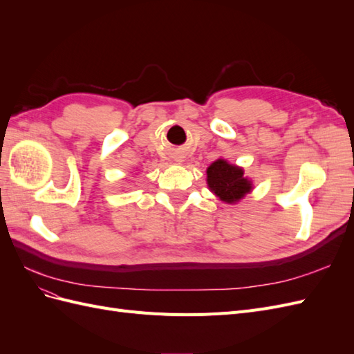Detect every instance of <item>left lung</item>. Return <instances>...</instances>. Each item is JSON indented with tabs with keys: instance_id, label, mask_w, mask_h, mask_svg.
Returning a JSON list of instances; mask_svg holds the SVG:
<instances>
[{
	"instance_id": "1",
	"label": "left lung",
	"mask_w": 354,
	"mask_h": 354,
	"mask_svg": "<svg viewBox=\"0 0 354 354\" xmlns=\"http://www.w3.org/2000/svg\"><path fill=\"white\" fill-rule=\"evenodd\" d=\"M207 181L211 192L221 201L234 203L251 192V181L243 177L242 168L227 164L224 159H218L207 169Z\"/></svg>"
}]
</instances>
